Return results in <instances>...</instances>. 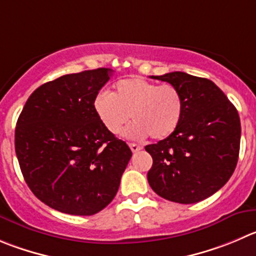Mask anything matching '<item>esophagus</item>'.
<instances>
[{"label": "esophagus", "instance_id": "34e87169", "mask_svg": "<svg viewBox=\"0 0 256 256\" xmlns=\"http://www.w3.org/2000/svg\"><path fill=\"white\" fill-rule=\"evenodd\" d=\"M130 150H132L133 153H137V152H140V150H142V146L136 144V143H130Z\"/></svg>", "mask_w": 256, "mask_h": 256}]
</instances>
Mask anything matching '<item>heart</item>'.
Segmentation results:
<instances>
[{
	"label": "heart",
	"mask_w": 256,
	"mask_h": 256,
	"mask_svg": "<svg viewBox=\"0 0 256 256\" xmlns=\"http://www.w3.org/2000/svg\"><path fill=\"white\" fill-rule=\"evenodd\" d=\"M94 110L104 128L120 137L130 123L134 140L150 137L166 140L174 134L184 114V98L174 85H157L142 78L132 76L116 82L113 93L100 92L94 99Z\"/></svg>",
	"instance_id": "obj_1"
}]
</instances>
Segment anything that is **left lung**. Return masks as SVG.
Returning a JSON list of instances; mask_svg holds the SVG:
<instances>
[{"label":"left lung","instance_id":"8db88e82","mask_svg":"<svg viewBox=\"0 0 256 256\" xmlns=\"http://www.w3.org/2000/svg\"><path fill=\"white\" fill-rule=\"evenodd\" d=\"M152 78L180 90L184 114L174 134L146 146L153 158L148 184L168 201L196 204L218 191L235 171L242 136L239 113L205 78L182 72Z\"/></svg>","mask_w":256,"mask_h":256}]
</instances>
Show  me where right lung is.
Listing matches in <instances>:
<instances>
[{"instance_id":"1","label":"right lung","mask_w":256,"mask_h":256,"mask_svg":"<svg viewBox=\"0 0 256 256\" xmlns=\"http://www.w3.org/2000/svg\"><path fill=\"white\" fill-rule=\"evenodd\" d=\"M112 72L99 68L45 82L17 119L14 150L24 178L54 210L94 215L118 191L132 150L104 128L93 106Z\"/></svg>"}]
</instances>
